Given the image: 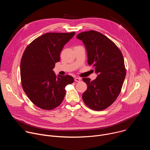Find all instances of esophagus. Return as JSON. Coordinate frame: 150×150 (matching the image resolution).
Wrapping results in <instances>:
<instances>
[{"label": "esophagus", "instance_id": "1", "mask_svg": "<svg viewBox=\"0 0 150 150\" xmlns=\"http://www.w3.org/2000/svg\"><path fill=\"white\" fill-rule=\"evenodd\" d=\"M81 80V78H78V77H76V78H75V81L76 82H80Z\"/></svg>", "mask_w": 150, "mask_h": 150}]
</instances>
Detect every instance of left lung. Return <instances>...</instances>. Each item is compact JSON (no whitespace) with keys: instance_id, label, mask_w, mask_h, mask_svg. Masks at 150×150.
Instances as JSON below:
<instances>
[{"instance_id":"left-lung-1","label":"left lung","mask_w":150,"mask_h":150,"mask_svg":"<svg viewBox=\"0 0 150 150\" xmlns=\"http://www.w3.org/2000/svg\"><path fill=\"white\" fill-rule=\"evenodd\" d=\"M76 37L86 47L88 65L98 74L93 81L82 78L87 85L83 101L92 110H103L115 102L121 91L126 76L122 53L114 42L98 31L82 32Z\"/></svg>"}]
</instances>
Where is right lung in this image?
Wrapping results in <instances>:
<instances>
[{
	"label": "right lung",
	"instance_id": "add662e5",
	"mask_svg": "<svg viewBox=\"0 0 150 150\" xmlns=\"http://www.w3.org/2000/svg\"><path fill=\"white\" fill-rule=\"evenodd\" d=\"M48 33L28 45L21 58L20 75L23 88L38 108L50 110L58 107L66 94L67 85L74 82L70 75H58L52 71L60 61L62 49L75 35Z\"/></svg>",
	"mask_w": 150,
	"mask_h": 150
}]
</instances>
